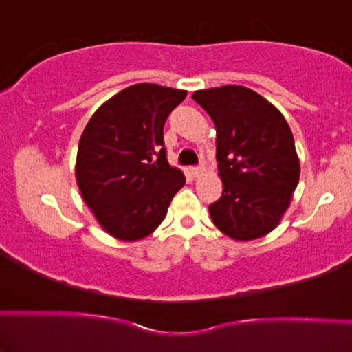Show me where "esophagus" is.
Wrapping results in <instances>:
<instances>
[{"label": "esophagus", "mask_w": 352, "mask_h": 352, "mask_svg": "<svg viewBox=\"0 0 352 352\" xmlns=\"http://www.w3.org/2000/svg\"><path fill=\"white\" fill-rule=\"evenodd\" d=\"M189 170H190V175H192L193 178H197V177H199L201 174H203V168H198V166H193V168H190Z\"/></svg>", "instance_id": "obj_1"}]
</instances>
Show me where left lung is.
<instances>
[{
    "mask_svg": "<svg viewBox=\"0 0 352 352\" xmlns=\"http://www.w3.org/2000/svg\"><path fill=\"white\" fill-rule=\"evenodd\" d=\"M216 126L222 195L212 221L234 241H254L278 226L300 180L294 134L281 111L248 87L193 92Z\"/></svg>",
    "mask_w": 352,
    "mask_h": 352,
    "instance_id": "obj_1",
    "label": "left lung"
}]
</instances>
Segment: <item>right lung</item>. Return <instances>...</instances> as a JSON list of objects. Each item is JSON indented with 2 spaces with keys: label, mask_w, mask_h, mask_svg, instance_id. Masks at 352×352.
Segmentation results:
<instances>
[{
  "label": "right lung",
  "mask_w": 352,
  "mask_h": 352,
  "mask_svg": "<svg viewBox=\"0 0 352 352\" xmlns=\"http://www.w3.org/2000/svg\"><path fill=\"white\" fill-rule=\"evenodd\" d=\"M188 92L139 83L111 96L81 134L76 178L100 226L119 241L151 234L186 178L170 166L163 125Z\"/></svg>",
  "instance_id": "add662e5"
}]
</instances>
